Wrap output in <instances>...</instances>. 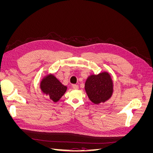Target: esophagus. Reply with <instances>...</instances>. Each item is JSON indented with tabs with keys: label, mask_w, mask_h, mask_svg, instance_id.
Returning <instances> with one entry per match:
<instances>
[{
	"label": "esophagus",
	"mask_w": 153,
	"mask_h": 153,
	"mask_svg": "<svg viewBox=\"0 0 153 153\" xmlns=\"http://www.w3.org/2000/svg\"><path fill=\"white\" fill-rule=\"evenodd\" d=\"M72 87L74 89H78V85H76V84H73Z\"/></svg>",
	"instance_id": "obj_1"
}]
</instances>
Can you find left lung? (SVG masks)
<instances>
[{
    "mask_svg": "<svg viewBox=\"0 0 153 153\" xmlns=\"http://www.w3.org/2000/svg\"><path fill=\"white\" fill-rule=\"evenodd\" d=\"M85 89L90 100L94 104L105 102L112 96L113 83L108 73H101L88 78Z\"/></svg>",
    "mask_w": 153,
    "mask_h": 153,
    "instance_id": "left-lung-1",
    "label": "left lung"
}]
</instances>
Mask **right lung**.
Returning a JSON list of instances; mask_svg holds the SVG:
<instances>
[{
	"label": "right lung",
	"mask_w": 153,
	"mask_h": 153,
	"mask_svg": "<svg viewBox=\"0 0 153 153\" xmlns=\"http://www.w3.org/2000/svg\"><path fill=\"white\" fill-rule=\"evenodd\" d=\"M41 89L51 100L57 102L65 93L67 87L62 85L54 76L48 75L41 82Z\"/></svg>",
	"instance_id": "add662e5"
}]
</instances>
